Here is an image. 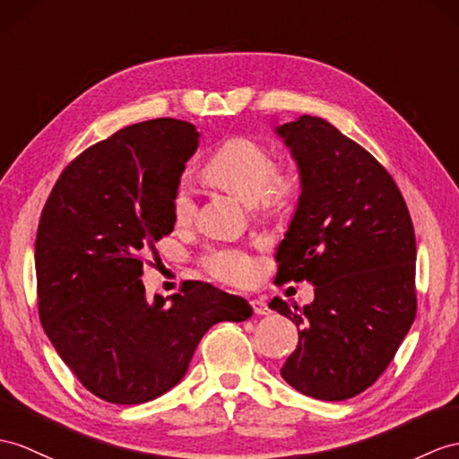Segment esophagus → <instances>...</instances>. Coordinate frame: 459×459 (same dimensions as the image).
<instances>
[{
  "mask_svg": "<svg viewBox=\"0 0 459 459\" xmlns=\"http://www.w3.org/2000/svg\"><path fill=\"white\" fill-rule=\"evenodd\" d=\"M251 307H253L255 316H268V314H271V307H268L264 299H253Z\"/></svg>",
  "mask_w": 459,
  "mask_h": 459,
  "instance_id": "obj_1",
  "label": "esophagus"
}]
</instances>
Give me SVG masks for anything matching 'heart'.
Masks as SVG:
<instances>
[{"mask_svg":"<svg viewBox=\"0 0 459 459\" xmlns=\"http://www.w3.org/2000/svg\"><path fill=\"white\" fill-rule=\"evenodd\" d=\"M204 173L212 183L238 193L263 216H281L294 206L301 193V171L296 161L274 163L268 145L253 136H231L210 153ZM173 216L178 223L193 220L196 191L188 178L177 183ZM200 264L221 282L245 284L255 273L253 256L238 247H208Z\"/></svg>","mask_w":459,"mask_h":459,"instance_id":"obj_1","label":"heart"}]
</instances>
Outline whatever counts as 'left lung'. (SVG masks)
<instances>
[{
    "label": "left lung",
    "instance_id": "1",
    "mask_svg": "<svg viewBox=\"0 0 459 459\" xmlns=\"http://www.w3.org/2000/svg\"><path fill=\"white\" fill-rule=\"evenodd\" d=\"M301 171V195L276 249V282H311L316 299L268 307L296 323L282 377L304 395L342 401L376 384L417 316V241L394 177L331 122L276 128Z\"/></svg>",
    "mask_w": 459,
    "mask_h": 459
}]
</instances>
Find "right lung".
I'll return each mask as SVG.
<instances>
[{
	"label": "right lung",
	"instance_id": "right-lung-1",
	"mask_svg": "<svg viewBox=\"0 0 459 459\" xmlns=\"http://www.w3.org/2000/svg\"><path fill=\"white\" fill-rule=\"evenodd\" d=\"M198 143L196 128L177 118L122 128L70 161L42 208V329L82 385L108 403L163 395L212 325L253 314L247 299L200 281L145 299L143 253L173 231V193Z\"/></svg>",
	"mask_w": 459,
	"mask_h": 459
}]
</instances>
